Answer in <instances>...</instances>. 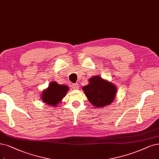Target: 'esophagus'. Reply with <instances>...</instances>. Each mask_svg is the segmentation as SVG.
Segmentation results:
<instances>
[{"label": "esophagus", "instance_id": "obj_1", "mask_svg": "<svg viewBox=\"0 0 159 159\" xmlns=\"http://www.w3.org/2000/svg\"><path fill=\"white\" fill-rule=\"evenodd\" d=\"M72 88H73V89H74V90L78 89H79V84H78L77 83L73 84H72Z\"/></svg>", "mask_w": 159, "mask_h": 159}]
</instances>
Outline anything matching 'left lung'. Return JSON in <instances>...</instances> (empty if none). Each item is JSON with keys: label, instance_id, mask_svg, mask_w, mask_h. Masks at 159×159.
Listing matches in <instances>:
<instances>
[{"label": "left lung", "instance_id": "obj_1", "mask_svg": "<svg viewBox=\"0 0 159 159\" xmlns=\"http://www.w3.org/2000/svg\"><path fill=\"white\" fill-rule=\"evenodd\" d=\"M89 82L83 90L92 105L96 108H103L113 103L117 92L114 84L98 75L92 76Z\"/></svg>", "mask_w": 159, "mask_h": 159}]
</instances>
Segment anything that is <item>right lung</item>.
I'll list each match as a JSON object with an SVG mask.
<instances>
[{"label": "right lung", "instance_id": "1", "mask_svg": "<svg viewBox=\"0 0 159 159\" xmlns=\"http://www.w3.org/2000/svg\"><path fill=\"white\" fill-rule=\"evenodd\" d=\"M69 89L67 86L59 84L56 82L53 81L49 84L48 87L41 93V99L46 105L56 107L59 103H61Z\"/></svg>", "mask_w": 159, "mask_h": 159}]
</instances>
